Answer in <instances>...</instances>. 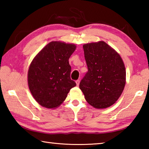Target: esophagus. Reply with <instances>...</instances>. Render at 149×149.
I'll list each match as a JSON object with an SVG mask.
<instances>
[{"mask_svg": "<svg viewBox=\"0 0 149 149\" xmlns=\"http://www.w3.org/2000/svg\"><path fill=\"white\" fill-rule=\"evenodd\" d=\"M79 82H80V81H79V80H76V81H75V83H76V84H77V86H79Z\"/></svg>", "mask_w": 149, "mask_h": 149, "instance_id": "34e87169", "label": "esophagus"}]
</instances>
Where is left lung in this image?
Listing matches in <instances>:
<instances>
[{
  "label": "left lung",
  "mask_w": 149,
  "mask_h": 149,
  "mask_svg": "<svg viewBox=\"0 0 149 149\" xmlns=\"http://www.w3.org/2000/svg\"><path fill=\"white\" fill-rule=\"evenodd\" d=\"M88 72L79 84L85 99L92 107L105 108L119 99L125 84L122 58L104 41L83 46Z\"/></svg>",
  "instance_id": "8db88e82"
}]
</instances>
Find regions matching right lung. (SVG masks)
Returning a JSON list of instances; mask_svg holds the SVG:
<instances>
[{
	"instance_id": "1",
	"label": "right lung",
	"mask_w": 149,
	"mask_h": 149,
	"mask_svg": "<svg viewBox=\"0 0 149 149\" xmlns=\"http://www.w3.org/2000/svg\"><path fill=\"white\" fill-rule=\"evenodd\" d=\"M74 44L52 41L47 45L30 64L27 74L30 91L40 105L54 108L62 104L76 84L70 78L68 60Z\"/></svg>"
}]
</instances>
